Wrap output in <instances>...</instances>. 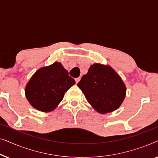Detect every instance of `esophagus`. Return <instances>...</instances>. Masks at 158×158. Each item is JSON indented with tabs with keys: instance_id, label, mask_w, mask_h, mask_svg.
<instances>
[{
	"instance_id": "obj_1",
	"label": "esophagus",
	"mask_w": 158,
	"mask_h": 158,
	"mask_svg": "<svg viewBox=\"0 0 158 158\" xmlns=\"http://www.w3.org/2000/svg\"><path fill=\"white\" fill-rule=\"evenodd\" d=\"M81 81V77H77V78H75V82H76V83H78V82Z\"/></svg>"
}]
</instances>
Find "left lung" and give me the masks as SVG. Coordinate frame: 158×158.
I'll return each instance as SVG.
<instances>
[{
	"mask_svg": "<svg viewBox=\"0 0 158 158\" xmlns=\"http://www.w3.org/2000/svg\"><path fill=\"white\" fill-rule=\"evenodd\" d=\"M88 102L99 114L115 111L126 96L127 88L119 75L109 65L94 63L77 83Z\"/></svg>",
	"mask_w": 158,
	"mask_h": 158,
	"instance_id": "8db88e82",
	"label": "left lung"
}]
</instances>
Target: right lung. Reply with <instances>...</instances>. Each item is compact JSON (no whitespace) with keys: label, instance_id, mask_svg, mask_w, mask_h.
I'll use <instances>...</instances> for the list:
<instances>
[{"label":"right lung","instance_id":"right-lung-1","mask_svg":"<svg viewBox=\"0 0 158 158\" xmlns=\"http://www.w3.org/2000/svg\"><path fill=\"white\" fill-rule=\"evenodd\" d=\"M75 84L68 75V71L60 62L36 70L25 88L28 101L34 109L42 112L55 110L61 102L64 94Z\"/></svg>","mask_w":158,"mask_h":158}]
</instances>
